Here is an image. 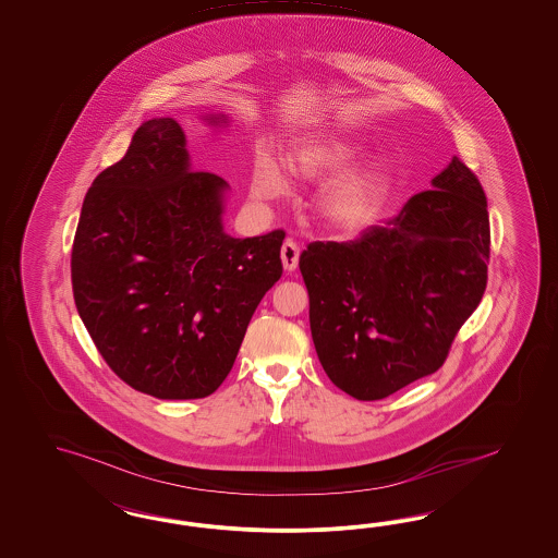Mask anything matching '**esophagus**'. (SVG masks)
<instances>
[{
    "instance_id": "34e87169",
    "label": "esophagus",
    "mask_w": 558,
    "mask_h": 558,
    "mask_svg": "<svg viewBox=\"0 0 558 558\" xmlns=\"http://www.w3.org/2000/svg\"><path fill=\"white\" fill-rule=\"evenodd\" d=\"M280 255H282L284 270H296V266H299V255H301V247H299L292 239H287V241H284V245H282V250H280Z\"/></svg>"
}]
</instances>
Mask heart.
Here are the masks:
<instances>
[{
  "instance_id": "obj_1",
  "label": "heart",
  "mask_w": 558,
  "mask_h": 558,
  "mask_svg": "<svg viewBox=\"0 0 558 558\" xmlns=\"http://www.w3.org/2000/svg\"><path fill=\"white\" fill-rule=\"evenodd\" d=\"M362 147L350 136L317 133L304 136L287 155V173L299 182L329 180L317 196V213L323 222L341 233L366 229L380 217L389 201L392 175L383 163H362L354 168ZM284 192V178L270 159H259L254 171V194L257 198H278Z\"/></svg>"
}]
</instances>
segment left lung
Here are the masks:
<instances>
[{"mask_svg": "<svg viewBox=\"0 0 558 558\" xmlns=\"http://www.w3.org/2000/svg\"><path fill=\"white\" fill-rule=\"evenodd\" d=\"M385 227L315 241L299 268L323 371L357 401L434 374L487 288V196L458 157Z\"/></svg>", "mask_w": 558, "mask_h": 558, "instance_id": "left-lung-1", "label": "left lung"}]
</instances>
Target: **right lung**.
Wrapping results in <instances>:
<instances>
[{
	"label": "right lung",
	"instance_id": "1",
	"mask_svg": "<svg viewBox=\"0 0 558 558\" xmlns=\"http://www.w3.org/2000/svg\"><path fill=\"white\" fill-rule=\"evenodd\" d=\"M225 190L217 173L190 169L175 120L153 119L85 194L71 250L77 313L120 380L157 399L219 389L282 276L287 233L227 235Z\"/></svg>",
	"mask_w": 558,
	"mask_h": 558
}]
</instances>
